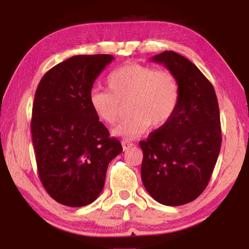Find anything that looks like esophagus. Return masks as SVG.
I'll return each mask as SVG.
<instances>
[{"label":"esophagus","instance_id":"esophagus-1","mask_svg":"<svg viewBox=\"0 0 249 249\" xmlns=\"http://www.w3.org/2000/svg\"><path fill=\"white\" fill-rule=\"evenodd\" d=\"M133 142H130V141H128V140H123L122 141V146H123V149L124 150H128L129 148H132L133 147Z\"/></svg>","mask_w":249,"mask_h":249}]
</instances>
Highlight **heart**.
Instances as JSON below:
<instances>
[{
  "instance_id": "b5f03b06",
  "label": "heart",
  "mask_w": 249,
  "mask_h": 249,
  "mask_svg": "<svg viewBox=\"0 0 249 249\" xmlns=\"http://www.w3.org/2000/svg\"><path fill=\"white\" fill-rule=\"evenodd\" d=\"M107 82L109 91L91 90L89 103L101 122L114 125L121 116L122 104L127 102L129 116L113 129L116 136L135 138L149 125L161 127L171 120L179 104L178 79L168 70L128 64L113 70Z\"/></svg>"
}]
</instances>
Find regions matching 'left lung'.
Masks as SVG:
<instances>
[{
    "mask_svg": "<svg viewBox=\"0 0 249 249\" xmlns=\"http://www.w3.org/2000/svg\"><path fill=\"white\" fill-rule=\"evenodd\" d=\"M176 75L180 100L166 125L140 142L142 180L159 203L178 206L205 190L221 150L220 109L214 88L190 60L175 52L151 58Z\"/></svg>",
    "mask_w": 249,
    "mask_h": 249,
    "instance_id": "left-lung-1",
    "label": "left lung"
}]
</instances>
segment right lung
Returning a JSON list of instances; mask_svg holds the SVG:
<instances>
[{
  "label": "right lung",
  "instance_id": "obj_1",
  "mask_svg": "<svg viewBox=\"0 0 249 249\" xmlns=\"http://www.w3.org/2000/svg\"><path fill=\"white\" fill-rule=\"evenodd\" d=\"M114 57L79 54L44 74L33 104L32 137L39 179L58 203L80 208L102 192L122 145L92 111L95 79Z\"/></svg>",
  "mask_w": 249,
  "mask_h": 249
}]
</instances>
